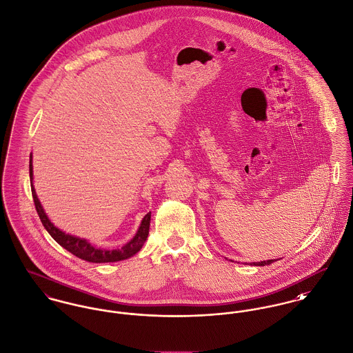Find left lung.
<instances>
[{"mask_svg": "<svg viewBox=\"0 0 353 353\" xmlns=\"http://www.w3.org/2000/svg\"><path fill=\"white\" fill-rule=\"evenodd\" d=\"M272 262H274V259L263 261V262H256V263H252V265H254V266H266V265H272Z\"/></svg>", "mask_w": 353, "mask_h": 353, "instance_id": "8db88e82", "label": "left lung"}]
</instances>
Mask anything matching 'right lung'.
I'll return each instance as SVG.
<instances>
[{"label": "right lung", "instance_id": "right-lung-1", "mask_svg": "<svg viewBox=\"0 0 353 353\" xmlns=\"http://www.w3.org/2000/svg\"><path fill=\"white\" fill-rule=\"evenodd\" d=\"M29 177H30V190H32V197L34 201V207L37 211V215L40 217L43 225L46 227V230L48 231V234L54 238L57 243L61 247H64L67 251H70L71 254H74L75 256L81 258L83 261L87 262H92V263H106V262H118V261H123L128 259L130 256H133L137 254L141 247L145 243L148 235H149V227H150V212L146 214L145 217L142 219V223L137 231L136 236L129 242L125 244L122 248L118 250H102V248H97L94 245L88 243L85 239H81L68 234H64L63 231H60L59 228H56L54 224L50 221L48 216L46 215L37 194L34 192V187L32 183L33 179V169H32V154H30V160H29Z\"/></svg>", "mask_w": 353, "mask_h": 353}]
</instances>
